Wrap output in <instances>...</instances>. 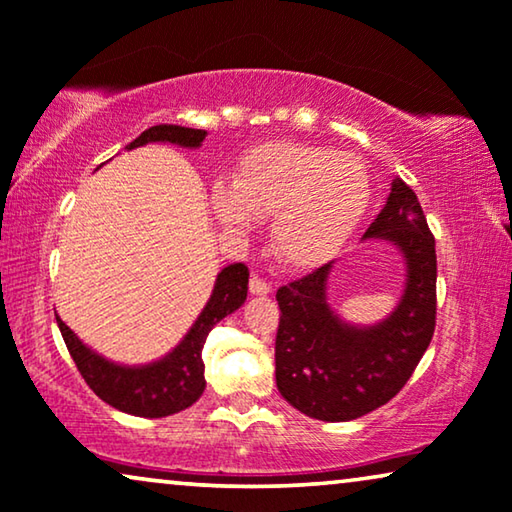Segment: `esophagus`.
Masks as SVG:
<instances>
[{
  "instance_id": "1",
  "label": "esophagus",
  "mask_w": 512,
  "mask_h": 512,
  "mask_svg": "<svg viewBox=\"0 0 512 512\" xmlns=\"http://www.w3.org/2000/svg\"><path fill=\"white\" fill-rule=\"evenodd\" d=\"M249 289H251V293H256V296H268V293L272 291V284L268 282V279L254 275L249 282Z\"/></svg>"
}]
</instances>
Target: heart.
Listing matches in <instances>:
<instances>
[{"mask_svg": "<svg viewBox=\"0 0 512 512\" xmlns=\"http://www.w3.org/2000/svg\"><path fill=\"white\" fill-rule=\"evenodd\" d=\"M368 202L370 179L359 158L300 142H270L249 151L230 188L219 186L212 195L216 219L233 230L272 216V251L303 270L338 254Z\"/></svg>", "mask_w": 512, "mask_h": 512, "instance_id": "heart-1", "label": "heart"}]
</instances>
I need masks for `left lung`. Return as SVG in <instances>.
I'll return each instance as SVG.
<instances>
[{"mask_svg": "<svg viewBox=\"0 0 512 512\" xmlns=\"http://www.w3.org/2000/svg\"><path fill=\"white\" fill-rule=\"evenodd\" d=\"M363 237L394 242L408 263L401 303L382 324L354 328L335 317L326 303L331 263L277 291V389L321 422H349L389 403L415 373L436 328V237L405 181H391L387 205Z\"/></svg>", "mask_w": 512, "mask_h": 512, "instance_id": "8db88e82", "label": "left lung"}]
</instances>
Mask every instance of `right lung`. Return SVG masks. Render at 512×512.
<instances>
[{"label": "right lung", "instance_id": "obj_1", "mask_svg": "<svg viewBox=\"0 0 512 512\" xmlns=\"http://www.w3.org/2000/svg\"><path fill=\"white\" fill-rule=\"evenodd\" d=\"M205 135V130L181 128V125H153L125 149H135V146H144L149 142H172L195 149V146L202 144ZM247 289V265L235 263L223 268L216 277L212 298H209L205 310H202L186 338L181 340V345L172 354H167L163 361L142 368H125L104 361L102 356L90 352L76 338L65 321L60 317L55 319H58L60 333L81 377L104 403L135 417H167L186 410L188 405H193L202 396V391H205L202 347H205L207 335L223 317L233 314L247 300Z\"/></svg>", "mask_w": 512, "mask_h": 512}]
</instances>
